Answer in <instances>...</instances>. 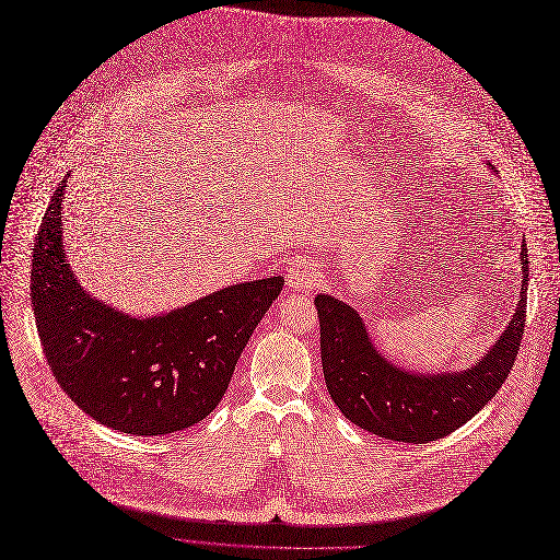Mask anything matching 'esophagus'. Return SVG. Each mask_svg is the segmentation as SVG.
<instances>
[{"label":"esophagus","mask_w":560,"mask_h":560,"mask_svg":"<svg viewBox=\"0 0 560 560\" xmlns=\"http://www.w3.org/2000/svg\"><path fill=\"white\" fill-rule=\"evenodd\" d=\"M318 266L314 259H299L291 269L287 271V287L294 291H310L318 284Z\"/></svg>","instance_id":"1"}]
</instances>
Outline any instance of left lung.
Wrapping results in <instances>:
<instances>
[{"mask_svg": "<svg viewBox=\"0 0 560 560\" xmlns=\"http://www.w3.org/2000/svg\"><path fill=\"white\" fill-rule=\"evenodd\" d=\"M522 291L513 318L490 349L458 371H410L387 360L371 341L355 307L318 294L322 364L341 415L360 429L394 442L425 444L446 438L488 406L517 358L528 287L526 246L520 253Z\"/></svg>", "mask_w": 560, "mask_h": 560, "instance_id": "1", "label": "left lung"}]
</instances>
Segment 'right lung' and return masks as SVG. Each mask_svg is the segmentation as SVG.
I'll use <instances>...</instances> for the list:
<instances>
[{"mask_svg": "<svg viewBox=\"0 0 560 560\" xmlns=\"http://www.w3.org/2000/svg\"><path fill=\"white\" fill-rule=\"evenodd\" d=\"M66 182L49 200L32 259V305L51 374L106 429L145 438L189 429L221 404L284 280L230 284L154 316L120 312L91 296L66 259Z\"/></svg>", "mask_w": 560, "mask_h": 560, "instance_id": "add662e5", "label": "right lung"}]
</instances>
